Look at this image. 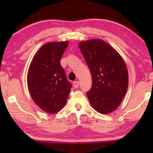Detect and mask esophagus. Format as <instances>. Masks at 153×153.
Returning <instances> with one entry per match:
<instances>
[{
	"label": "esophagus",
	"instance_id": "34e87169",
	"mask_svg": "<svg viewBox=\"0 0 153 153\" xmlns=\"http://www.w3.org/2000/svg\"><path fill=\"white\" fill-rule=\"evenodd\" d=\"M79 84H80V83L78 81H75L73 82V86L75 88H78V87L79 86Z\"/></svg>",
	"mask_w": 153,
	"mask_h": 153
}]
</instances>
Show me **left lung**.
I'll return each instance as SVG.
<instances>
[{
  "label": "left lung",
  "instance_id": "obj_1",
  "mask_svg": "<svg viewBox=\"0 0 153 153\" xmlns=\"http://www.w3.org/2000/svg\"><path fill=\"white\" fill-rule=\"evenodd\" d=\"M89 67L92 85L87 96L94 110L108 114L116 109L126 93L128 69L123 57L112 46L99 39L78 44Z\"/></svg>",
  "mask_w": 153,
  "mask_h": 153
}]
</instances>
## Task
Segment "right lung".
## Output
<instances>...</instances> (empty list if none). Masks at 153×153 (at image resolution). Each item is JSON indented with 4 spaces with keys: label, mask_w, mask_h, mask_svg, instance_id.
<instances>
[{
    "label": "right lung",
    "mask_w": 153,
    "mask_h": 153,
    "mask_svg": "<svg viewBox=\"0 0 153 153\" xmlns=\"http://www.w3.org/2000/svg\"><path fill=\"white\" fill-rule=\"evenodd\" d=\"M69 42H49L42 46L31 61L27 85L34 103L44 112L55 114L65 105L71 84L60 60Z\"/></svg>",
    "instance_id": "add662e5"
}]
</instances>
